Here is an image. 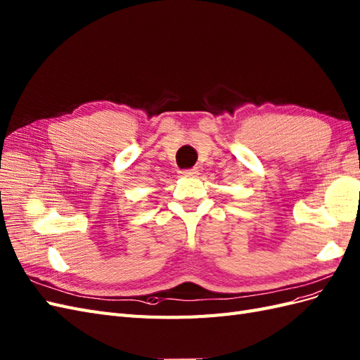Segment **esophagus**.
<instances>
[{"instance_id":"obj_1","label":"esophagus","mask_w":360,"mask_h":360,"mask_svg":"<svg viewBox=\"0 0 360 360\" xmlns=\"http://www.w3.org/2000/svg\"><path fill=\"white\" fill-rule=\"evenodd\" d=\"M198 174H199L198 169H188V170L181 172V176H184V178H196Z\"/></svg>"}]
</instances>
